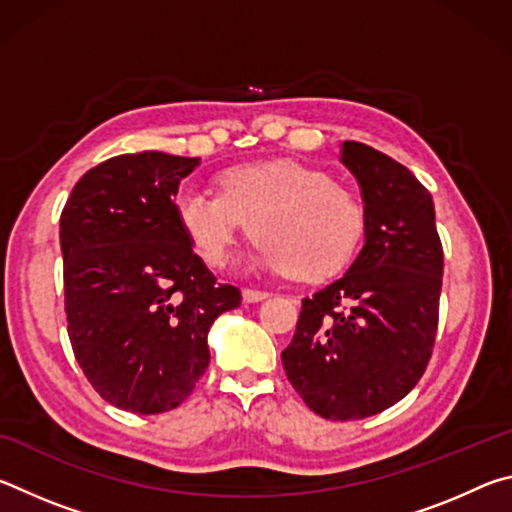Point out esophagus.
Listing matches in <instances>:
<instances>
[{"instance_id":"obj_1","label":"esophagus","mask_w":512,"mask_h":512,"mask_svg":"<svg viewBox=\"0 0 512 512\" xmlns=\"http://www.w3.org/2000/svg\"><path fill=\"white\" fill-rule=\"evenodd\" d=\"M241 296H244V302H262L264 298H268V293L266 291H259V289H244V293H241Z\"/></svg>"}]
</instances>
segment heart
Returning a JSON list of instances; mask_svg holds the SVG:
<instances>
[{
    "mask_svg": "<svg viewBox=\"0 0 512 512\" xmlns=\"http://www.w3.org/2000/svg\"><path fill=\"white\" fill-rule=\"evenodd\" d=\"M219 196L185 189L173 201L189 244L221 266L235 239L257 237L250 264L316 282L350 262L363 232V207L350 189L298 162H248L216 176Z\"/></svg>",
    "mask_w": 512,
    "mask_h": 512,
    "instance_id": "heart-1",
    "label": "heart"
}]
</instances>
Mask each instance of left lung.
<instances>
[{
  "instance_id": "1",
  "label": "left lung",
  "mask_w": 512,
  "mask_h": 512,
  "mask_svg": "<svg viewBox=\"0 0 512 512\" xmlns=\"http://www.w3.org/2000/svg\"><path fill=\"white\" fill-rule=\"evenodd\" d=\"M341 162L363 198V248L339 280L302 300L282 366L311 411L361 420L402 400L438 329L443 246L431 194L404 164L361 142Z\"/></svg>"
}]
</instances>
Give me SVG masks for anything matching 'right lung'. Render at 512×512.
Masks as SVG:
<instances>
[{
  "label": "right lung",
  "mask_w": 512,
  "mask_h": 512,
  "mask_svg": "<svg viewBox=\"0 0 512 512\" xmlns=\"http://www.w3.org/2000/svg\"><path fill=\"white\" fill-rule=\"evenodd\" d=\"M201 158L160 151L97 164L60 214L67 334L103 400L153 415L176 409L210 366L207 332L241 293L216 284L173 210Z\"/></svg>",
  "instance_id": "add662e5"
}]
</instances>
